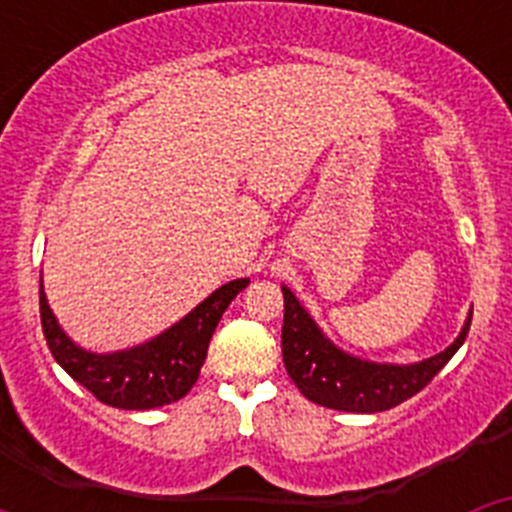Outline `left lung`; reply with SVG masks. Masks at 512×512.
<instances>
[{"label": "left lung", "mask_w": 512, "mask_h": 512, "mask_svg": "<svg viewBox=\"0 0 512 512\" xmlns=\"http://www.w3.org/2000/svg\"><path fill=\"white\" fill-rule=\"evenodd\" d=\"M282 356L297 390L315 405L343 413H382L418 395L464 343L472 312L449 348L415 364H379L348 354L325 336L295 292L282 284Z\"/></svg>", "instance_id": "1"}]
</instances>
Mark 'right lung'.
<instances>
[{
    "label": "right lung",
    "instance_id": "obj_1",
    "mask_svg": "<svg viewBox=\"0 0 512 512\" xmlns=\"http://www.w3.org/2000/svg\"><path fill=\"white\" fill-rule=\"evenodd\" d=\"M251 279H233L187 312L179 323L138 346L97 354L66 336L40 277V323L53 359L99 402L120 410H153L182 400L207 359V346L230 302Z\"/></svg>",
    "mask_w": 512,
    "mask_h": 512
}]
</instances>
